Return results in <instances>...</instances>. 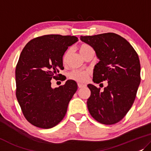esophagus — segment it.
<instances>
[{"mask_svg":"<svg viewBox=\"0 0 151 151\" xmlns=\"http://www.w3.org/2000/svg\"><path fill=\"white\" fill-rule=\"evenodd\" d=\"M86 85H85V84H82V83H78V87L79 88H84V87H86Z\"/></svg>","mask_w":151,"mask_h":151,"instance_id":"esophagus-1","label":"esophagus"}]
</instances>
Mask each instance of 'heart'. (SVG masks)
Masks as SVG:
<instances>
[{"mask_svg": "<svg viewBox=\"0 0 151 151\" xmlns=\"http://www.w3.org/2000/svg\"><path fill=\"white\" fill-rule=\"evenodd\" d=\"M79 52L81 55H82L83 57H84L87 53H88L89 52H94V49L92 46L89 45L88 44H82L79 46ZM71 49L70 48H68L65 50L64 53H63L62 60L63 63H65L67 62L68 59V57L70 56V54ZM89 76V71L88 70H73L69 74V77L71 78V79L75 80L76 81L78 82H85L88 80Z\"/></svg>", "mask_w": 151, "mask_h": 151, "instance_id": "heart-1", "label": "heart"}]
</instances>
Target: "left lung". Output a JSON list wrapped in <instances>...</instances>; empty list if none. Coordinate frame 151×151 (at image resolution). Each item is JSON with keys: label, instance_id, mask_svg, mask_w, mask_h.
<instances>
[{"label": "left lung", "instance_id": "obj_1", "mask_svg": "<svg viewBox=\"0 0 151 151\" xmlns=\"http://www.w3.org/2000/svg\"><path fill=\"white\" fill-rule=\"evenodd\" d=\"M80 38L94 48L100 60L94 66L93 81L100 83L107 81L108 83L103 91L88 85L91 91L87 101L89 112L101 124H116L126 116L136 97L141 81L138 55L130 43L118 34Z\"/></svg>", "mask_w": 151, "mask_h": 151}]
</instances>
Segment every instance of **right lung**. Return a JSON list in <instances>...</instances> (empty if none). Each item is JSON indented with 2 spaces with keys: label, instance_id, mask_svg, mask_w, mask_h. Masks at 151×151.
<instances>
[{
  "label": "right lung",
  "instance_id": "right-lung-1",
  "mask_svg": "<svg viewBox=\"0 0 151 151\" xmlns=\"http://www.w3.org/2000/svg\"><path fill=\"white\" fill-rule=\"evenodd\" d=\"M77 41L75 36L42 35L29 41L21 52L16 68V95L23 115L34 126L50 129L64 118L77 84L68 80L53 89L50 81L64 69L63 53Z\"/></svg>",
  "mask_w": 151,
  "mask_h": 151
}]
</instances>
